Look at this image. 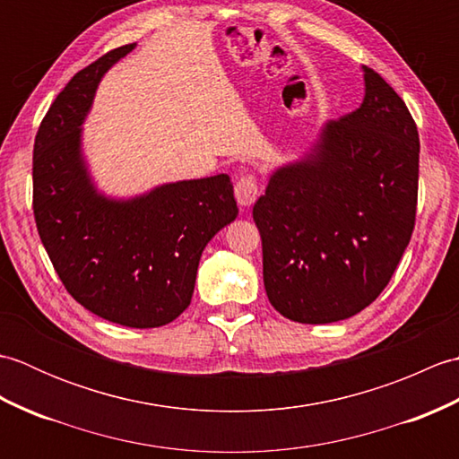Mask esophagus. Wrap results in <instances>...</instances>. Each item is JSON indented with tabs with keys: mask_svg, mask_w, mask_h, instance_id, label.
<instances>
[{
	"mask_svg": "<svg viewBox=\"0 0 459 459\" xmlns=\"http://www.w3.org/2000/svg\"><path fill=\"white\" fill-rule=\"evenodd\" d=\"M235 197L240 207H250L258 199V183L255 175L247 173L238 178V181L235 183Z\"/></svg>",
	"mask_w": 459,
	"mask_h": 459,
	"instance_id": "34e87169",
	"label": "esophagus"
}]
</instances>
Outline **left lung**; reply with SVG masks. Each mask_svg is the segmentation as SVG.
Wrapping results in <instances>:
<instances>
[{"instance_id": "1", "label": "left lung", "mask_w": 459, "mask_h": 459, "mask_svg": "<svg viewBox=\"0 0 459 459\" xmlns=\"http://www.w3.org/2000/svg\"><path fill=\"white\" fill-rule=\"evenodd\" d=\"M363 73V104L272 173L252 209L270 304L299 324H333L373 304L414 230L416 124L383 76Z\"/></svg>"}]
</instances>
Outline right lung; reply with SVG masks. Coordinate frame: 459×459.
<instances>
[{
  "label": "right lung",
  "mask_w": 459,
  "mask_h": 459,
  "mask_svg": "<svg viewBox=\"0 0 459 459\" xmlns=\"http://www.w3.org/2000/svg\"><path fill=\"white\" fill-rule=\"evenodd\" d=\"M134 47L114 48L76 73L45 114L33 148V212L68 294L112 324L150 329L187 309L203 250L238 207L227 173L165 183L130 199L96 189L82 124L102 76Z\"/></svg>",
  "instance_id": "obj_1"
}]
</instances>
